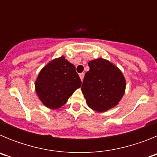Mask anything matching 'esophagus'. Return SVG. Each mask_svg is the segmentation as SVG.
Masks as SVG:
<instances>
[{"mask_svg":"<svg viewBox=\"0 0 157 157\" xmlns=\"http://www.w3.org/2000/svg\"><path fill=\"white\" fill-rule=\"evenodd\" d=\"M84 73H80L79 74V77H80V78H81V80L82 81L83 80V78H84Z\"/></svg>","mask_w":157,"mask_h":157,"instance_id":"34e87169","label":"esophagus"}]
</instances>
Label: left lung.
<instances>
[{
	"mask_svg": "<svg viewBox=\"0 0 157 157\" xmlns=\"http://www.w3.org/2000/svg\"><path fill=\"white\" fill-rule=\"evenodd\" d=\"M90 71L83 79L82 92L88 106L99 112L116 106L123 98L126 81L119 69L102 58L88 63Z\"/></svg>",
	"mask_w": 157,
	"mask_h": 157,
	"instance_id": "8db88e82",
	"label": "left lung"
}]
</instances>
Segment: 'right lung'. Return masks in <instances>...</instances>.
<instances>
[{"label":"right lung","mask_w":157,"mask_h":157,"mask_svg":"<svg viewBox=\"0 0 157 157\" xmlns=\"http://www.w3.org/2000/svg\"><path fill=\"white\" fill-rule=\"evenodd\" d=\"M81 86L75 67L61 56L49 62L40 71L35 90L47 108L56 109L66 104L69 97Z\"/></svg>","instance_id":"right-lung-1"}]
</instances>
